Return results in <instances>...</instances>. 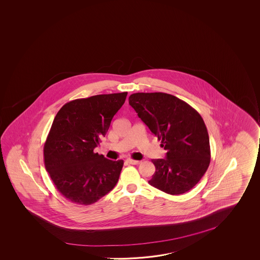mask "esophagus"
Returning <instances> with one entry per match:
<instances>
[{
  "label": "esophagus",
  "instance_id": "obj_1",
  "mask_svg": "<svg viewBox=\"0 0 260 260\" xmlns=\"http://www.w3.org/2000/svg\"><path fill=\"white\" fill-rule=\"evenodd\" d=\"M127 162H128V164H132V165H139V164L141 163V161H140V160H134V159H132V158H128Z\"/></svg>",
  "mask_w": 260,
  "mask_h": 260
}]
</instances>
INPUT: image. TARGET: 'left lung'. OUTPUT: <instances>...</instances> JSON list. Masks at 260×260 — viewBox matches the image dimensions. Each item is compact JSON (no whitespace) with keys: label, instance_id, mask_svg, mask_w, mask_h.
Masks as SVG:
<instances>
[{"label":"left lung","instance_id":"1","mask_svg":"<svg viewBox=\"0 0 260 260\" xmlns=\"http://www.w3.org/2000/svg\"><path fill=\"white\" fill-rule=\"evenodd\" d=\"M128 103L167 150L166 158L151 160L156 171L149 183L171 195L190 190L210 162L209 133L200 113L163 92L133 93Z\"/></svg>","mask_w":260,"mask_h":260}]
</instances>
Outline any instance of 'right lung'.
I'll return each instance as SVG.
<instances>
[{
    "mask_svg": "<svg viewBox=\"0 0 260 260\" xmlns=\"http://www.w3.org/2000/svg\"><path fill=\"white\" fill-rule=\"evenodd\" d=\"M128 92L101 94L64 104L44 143L45 169L62 196L73 203L93 204L119 180L123 160L113 161L93 150Z\"/></svg>",
    "mask_w": 260,
    "mask_h": 260,
    "instance_id": "add662e5",
    "label": "right lung"
}]
</instances>
